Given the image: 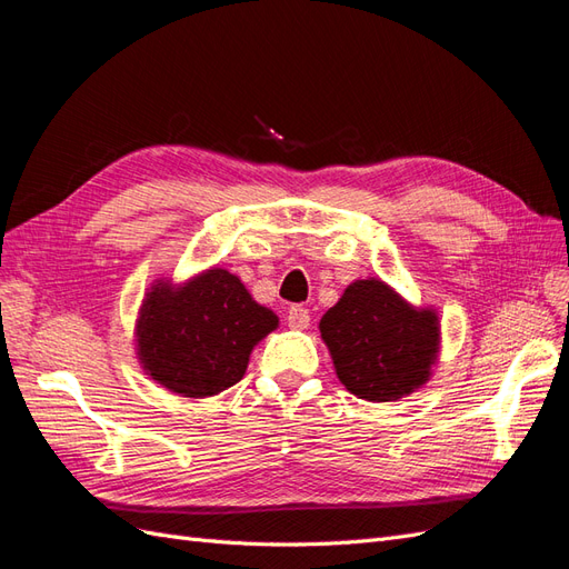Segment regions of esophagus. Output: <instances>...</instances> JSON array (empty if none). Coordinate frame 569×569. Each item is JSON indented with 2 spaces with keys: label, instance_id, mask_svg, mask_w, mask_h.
Here are the masks:
<instances>
[{
  "label": "esophagus",
  "instance_id": "1",
  "mask_svg": "<svg viewBox=\"0 0 569 569\" xmlns=\"http://www.w3.org/2000/svg\"><path fill=\"white\" fill-rule=\"evenodd\" d=\"M287 325L291 330H306V327L311 325V313H308V308L291 306L287 311Z\"/></svg>",
  "mask_w": 569,
  "mask_h": 569
}]
</instances>
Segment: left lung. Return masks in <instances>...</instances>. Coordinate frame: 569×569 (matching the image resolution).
I'll return each instance as SVG.
<instances>
[{"label": "left lung", "mask_w": 569, "mask_h": 569, "mask_svg": "<svg viewBox=\"0 0 569 569\" xmlns=\"http://www.w3.org/2000/svg\"><path fill=\"white\" fill-rule=\"evenodd\" d=\"M318 330L339 382L372 403L418 391L439 363L437 308L412 306L380 278L351 282L320 318Z\"/></svg>", "instance_id": "8db88e82"}]
</instances>
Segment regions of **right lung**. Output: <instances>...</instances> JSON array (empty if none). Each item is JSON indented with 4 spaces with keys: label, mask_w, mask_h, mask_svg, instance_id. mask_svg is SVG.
Returning a JSON list of instances; mask_svg holds the SVG:
<instances>
[{
    "label": "right lung",
    "mask_w": 569,
    "mask_h": 569,
    "mask_svg": "<svg viewBox=\"0 0 569 569\" xmlns=\"http://www.w3.org/2000/svg\"><path fill=\"white\" fill-rule=\"evenodd\" d=\"M278 325L234 272L209 268L180 284L151 282L134 320V351L149 380L209 399L242 380L253 347Z\"/></svg>",
    "instance_id": "add662e5"
}]
</instances>
